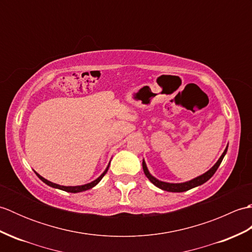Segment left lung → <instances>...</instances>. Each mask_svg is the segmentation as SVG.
<instances>
[{"label": "left lung", "mask_w": 252, "mask_h": 252, "mask_svg": "<svg viewBox=\"0 0 252 252\" xmlns=\"http://www.w3.org/2000/svg\"><path fill=\"white\" fill-rule=\"evenodd\" d=\"M227 152V147L225 148V151H224V153L222 154V156L220 157V159L218 160V162L213 165V167L208 171V172H206L205 174H202L200 176H198V178L191 180V181H189V182H185V183H180V184H172V183H165V182H161V181H158L157 179H155L153 175H151V173L148 172L147 170V167H146V163L145 161L143 160V170H144V173H145V175L147 176V179L152 182V183L155 185L159 187V189H161L163 190H167V191H173V192H182V191H185V190H189L190 189H194V187L196 186H199L203 183H206V182L211 178V176L216 173V171L218 170L219 165L221 164L222 160L224 158V156H225V154Z\"/></svg>", "instance_id": "obj_1"}]
</instances>
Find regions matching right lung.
Masks as SVG:
<instances>
[{"label": "right lung", "instance_id": "obj_1", "mask_svg": "<svg viewBox=\"0 0 252 252\" xmlns=\"http://www.w3.org/2000/svg\"><path fill=\"white\" fill-rule=\"evenodd\" d=\"M108 168H109V165L108 167H107V169L104 171V173L101 174L98 179H96L95 181H93V182H91V183H89V184H85V185H81V186H62V185H58V184H55V183H52V182H50V181H47V180H45L44 178H42L41 175H39L37 174L36 172H35V174L39 176V179L40 180H42L44 182L45 184H47L49 186H52V187H54V189H62V190H65V191H68V192H80V191H83V190H87V189H92V187H94L96 184L98 183V182L104 178V175L107 173V171H108Z\"/></svg>", "mask_w": 252, "mask_h": 252}]
</instances>
